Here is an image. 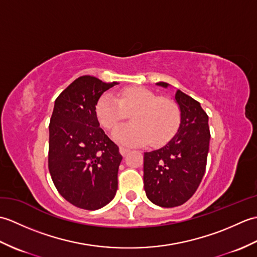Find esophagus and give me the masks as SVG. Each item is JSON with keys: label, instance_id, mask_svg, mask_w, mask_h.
Here are the masks:
<instances>
[{"label": "esophagus", "instance_id": "esophagus-1", "mask_svg": "<svg viewBox=\"0 0 257 257\" xmlns=\"http://www.w3.org/2000/svg\"><path fill=\"white\" fill-rule=\"evenodd\" d=\"M130 150L128 149V148H124V147H120V148H119V152H120V154H121V156H125V155H127L128 154V152H129Z\"/></svg>", "mask_w": 257, "mask_h": 257}]
</instances>
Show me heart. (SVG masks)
I'll use <instances>...</instances> for the list:
<instances>
[{"label":"heart","mask_w":257,"mask_h":257,"mask_svg":"<svg viewBox=\"0 0 257 257\" xmlns=\"http://www.w3.org/2000/svg\"><path fill=\"white\" fill-rule=\"evenodd\" d=\"M133 112V123L119 125L111 134L119 144L163 146L176 135L181 121L176 100L160 97L146 87H128L120 91L119 98L105 92L96 105L97 118L106 129L113 128Z\"/></svg>","instance_id":"heart-1"}]
</instances>
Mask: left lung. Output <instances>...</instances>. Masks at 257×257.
<instances>
[{"mask_svg":"<svg viewBox=\"0 0 257 257\" xmlns=\"http://www.w3.org/2000/svg\"><path fill=\"white\" fill-rule=\"evenodd\" d=\"M167 87L169 84L157 83ZM181 121L176 136L162 147L145 152L144 187L152 203L174 207L194 194L204 176L210 145L209 117L200 102L181 90L176 92Z\"/></svg>","mask_w":257,"mask_h":257,"instance_id":"obj_1","label":"left lung"}]
</instances>
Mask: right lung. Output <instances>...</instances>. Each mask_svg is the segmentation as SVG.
<instances>
[{
	"mask_svg": "<svg viewBox=\"0 0 257 257\" xmlns=\"http://www.w3.org/2000/svg\"><path fill=\"white\" fill-rule=\"evenodd\" d=\"M118 83L80 76L61 92L50 122L48 169L63 198L84 210H98L116 195L122 160L118 146L99 127L96 105Z\"/></svg>",
	"mask_w": 257,
	"mask_h": 257,
	"instance_id": "obj_1",
	"label": "right lung"
}]
</instances>
